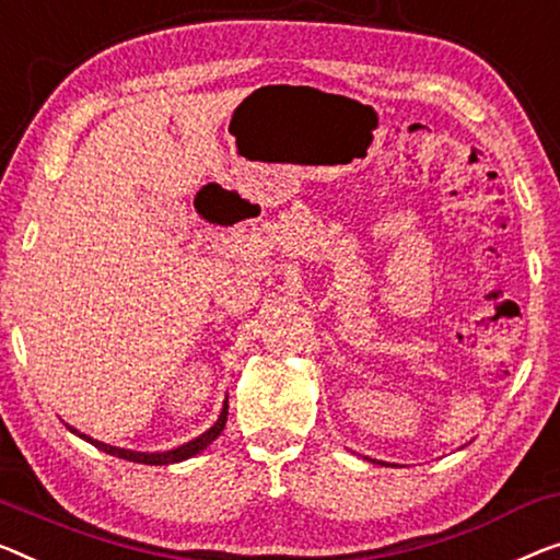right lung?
Listing matches in <instances>:
<instances>
[{"label":"right lung","instance_id":"right-lung-1","mask_svg":"<svg viewBox=\"0 0 560 560\" xmlns=\"http://www.w3.org/2000/svg\"><path fill=\"white\" fill-rule=\"evenodd\" d=\"M226 417H229V405H223V412H221V417H219V422H215L211 430H206L203 435L196 438V440H190V442H186V445H180V447H175V450H168V453H132V450H120V447L105 445V442H97V440H93V438L80 435V432L74 430V428H70V424H67V428H70V430L74 432V435H80L82 440H88L90 445H95L97 450H103V453H107V455L122 457V460H132V463H143V465H171V463L188 460V457L198 455L200 450H206L208 445H211V442L221 435L223 428H226Z\"/></svg>","mask_w":560,"mask_h":560}]
</instances>
